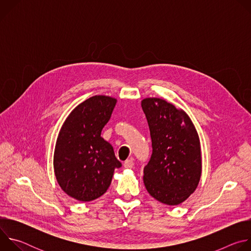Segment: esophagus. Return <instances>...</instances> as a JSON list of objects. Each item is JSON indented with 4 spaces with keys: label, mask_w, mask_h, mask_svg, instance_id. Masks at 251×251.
Returning <instances> with one entry per match:
<instances>
[{
    "label": "esophagus",
    "mask_w": 251,
    "mask_h": 251,
    "mask_svg": "<svg viewBox=\"0 0 251 251\" xmlns=\"http://www.w3.org/2000/svg\"><path fill=\"white\" fill-rule=\"evenodd\" d=\"M123 166H124V168H126V169H131V168L134 167V162H133L132 159H128V160H126V161L124 162Z\"/></svg>",
    "instance_id": "obj_1"
}]
</instances>
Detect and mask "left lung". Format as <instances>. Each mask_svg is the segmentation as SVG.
Wrapping results in <instances>:
<instances>
[{
  "label": "left lung",
  "mask_w": 251,
  "mask_h": 251,
  "mask_svg": "<svg viewBox=\"0 0 251 251\" xmlns=\"http://www.w3.org/2000/svg\"><path fill=\"white\" fill-rule=\"evenodd\" d=\"M152 139L144 185L157 201L176 205L197 189L201 174L200 139L190 117L160 98L142 101Z\"/></svg>",
  "instance_id": "1"
}]
</instances>
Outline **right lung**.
<instances>
[{
  "label": "right lung",
  "instance_id": "1",
  "mask_svg": "<svg viewBox=\"0 0 251 251\" xmlns=\"http://www.w3.org/2000/svg\"><path fill=\"white\" fill-rule=\"evenodd\" d=\"M115 104V98L92 96L75 107L59 131L54 174L62 191L77 201H90L105 194L114 170L122 166L111 144L101 137Z\"/></svg>",
  "mask_w": 251,
  "mask_h": 251
}]
</instances>
